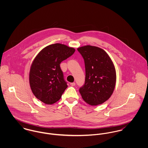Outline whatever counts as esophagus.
Returning <instances> with one entry per match:
<instances>
[{"label": "esophagus", "instance_id": "esophagus-1", "mask_svg": "<svg viewBox=\"0 0 148 148\" xmlns=\"http://www.w3.org/2000/svg\"><path fill=\"white\" fill-rule=\"evenodd\" d=\"M70 84H71V86H75V85H76V83H71Z\"/></svg>", "mask_w": 148, "mask_h": 148}]
</instances>
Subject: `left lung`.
Instances as JSON below:
<instances>
[{
  "label": "left lung",
  "instance_id": "1",
  "mask_svg": "<svg viewBox=\"0 0 148 148\" xmlns=\"http://www.w3.org/2000/svg\"><path fill=\"white\" fill-rule=\"evenodd\" d=\"M84 60L85 79L79 92L90 106L104 103L112 95L116 80L114 66L103 49L91 45L77 48Z\"/></svg>",
  "mask_w": 148,
  "mask_h": 148
}]
</instances>
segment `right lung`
Masks as SVG:
<instances>
[{
	"instance_id": "add662e5",
	"label": "right lung",
	"mask_w": 148,
	"mask_h": 148,
	"mask_svg": "<svg viewBox=\"0 0 148 148\" xmlns=\"http://www.w3.org/2000/svg\"><path fill=\"white\" fill-rule=\"evenodd\" d=\"M75 52L73 48L56 43L45 47L38 53L29 72V84L37 99L48 105L60 99L68 85L60 64Z\"/></svg>"
}]
</instances>
